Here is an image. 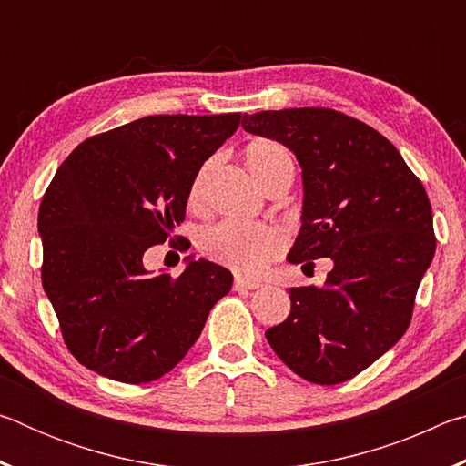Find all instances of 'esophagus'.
<instances>
[{"label": "esophagus", "instance_id": "34e87169", "mask_svg": "<svg viewBox=\"0 0 466 466\" xmlns=\"http://www.w3.org/2000/svg\"><path fill=\"white\" fill-rule=\"evenodd\" d=\"M257 288H261V281H255V279L242 278V275H236L234 289H257Z\"/></svg>", "mask_w": 466, "mask_h": 466}]
</instances>
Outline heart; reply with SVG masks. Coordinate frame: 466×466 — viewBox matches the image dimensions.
<instances>
[{
    "label": "heart",
    "mask_w": 466,
    "mask_h": 466,
    "mask_svg": "<svg viewBox=\"0 0 466 466\" xmlns=\"http://www.w3.org/2000/svg\"><path fill=\"white\" fill-rule=\"evenodd\" d=\"M244 162L258 185L283 164H291L289 154L279 144L269 139H255L244 149ZM205 168L188 187V203L197 205L201 199ZM199 250L211 261L234 267L242 273H258L269 265L286 247V234L278 226L265 222H226L214 224L197 238Z\"/></svg>",
    "instance_id": "heart-1"
}]
</instances>
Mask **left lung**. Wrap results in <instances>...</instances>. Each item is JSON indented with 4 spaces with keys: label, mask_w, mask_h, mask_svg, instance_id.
<instances>
[{
    "label": "left lung",
    "mask_w": 466,
    "mask_h": 466,
    "mask_svg": "<svg viewBox=\"0 0 466 466\" xmlns=\"http://www.w3.org/2000/svg\"><path fill=\"white\" fill-rule=\"evenodd\" d=\"M242 127L279 141L302 168V226L288 261L333 263L322 288H289V317L267 341L304 380H350L411 322L436 252L428 193L389 139L337 110H261Z\"/></svg>",
    "instance_id": "1"
}]
</instances>
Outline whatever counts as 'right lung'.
Wrapping results in <instances>:
<instances>
[{"instance_id": "right-lung-1", "label": "right lung", "mask_w": 466, "mask_h": 466, "mask_svg": "<svg viewBox=\"0 0 466 466\" xmlns=\"http://www.w3.org/2000/svg\"><path fill=\"white\" fill-rule=\"evenodd\" d=\"M240 113L144 116L77 146L38 209L43 288L74 358L110 380L170 372L199 339L232 273L208 258L146 269L144 252L183 224L188 187ZM183 247V240L175 242Z\"/></svg>"}]
</instances>
